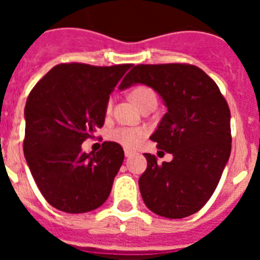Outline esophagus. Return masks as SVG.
I'll list each match as a JSON object with an SVG mask.
<instances>
[{
    "label": "esophagus",
    "instance_id": "obj_1",
    "mask_svg": "<svg viewBox=\"0 0 260 260\" xmlns=\"http://www.w3.org/2000/svg\"><path fill=\"white\" fill-rule=\"evenodd\" d=\"M133 155H134V152H133V151L125 150V156H126V157H132Z\"/></svg>",
    "mask_w": 260,
    "mask_h": 260
}]
</instances>
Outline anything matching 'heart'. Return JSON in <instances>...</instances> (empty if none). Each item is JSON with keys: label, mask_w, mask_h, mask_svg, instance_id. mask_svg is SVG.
Listing matches in <instances>:
<instances>
[{"label": "heart", "mask_w": 260, "mask_h": 260, "mask_svg": "<svg viewBox=\"0 0 260 260\" xmlns=\"http://www.w3.org/2000/svg\"><path fill=\"white\" fill-rule=\"evenodd\" d=\"M130 98L133 102L138 105V107L143 109L146 105L148 104H157V96H156L155 91L151 87L146 86V84H138L130 92ZM113 96H110L107 102V107L105 110L107 113H110L113 109ZM147 135L146 128L143 127H126V126H119V127L110 130L108 138L110 141L116 142V143L121 144L125 148H135L142 143L144 137Z\"/></svg>", "instance_id": "heart-1"}]
</instances>
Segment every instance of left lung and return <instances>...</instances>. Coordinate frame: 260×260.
<instances>
[{
	"label": "left lung",
	"mask_w": 260,
	"mask_h": 260,
	"mask_svg": "<svg viewBox=\"0 0 260 260\" xmlns=\"http://www.w3.org/2000/svg\"><path fill=\"white\" fill-rule=\"evenodd\" d=\"M152 87L168 112L151 139L173 155L158 164L144 153L147 169L139 178L144 203L153 213L182 219L198 212L217 187L232 150L231 110L217 84L190 63L137 65L119 84Z\"/></svg>",
	"instance_id": "obj_1"
}]
</instances>
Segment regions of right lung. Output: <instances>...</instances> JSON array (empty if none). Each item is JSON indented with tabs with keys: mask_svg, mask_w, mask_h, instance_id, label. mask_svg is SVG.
<instances>
[{
	"mask_svg": "<svg viewBox=\"0 0 260 260\" xmlns=\"http://www.w3.org/2000/svg\"><path fill=\"white\" fill-rule=\"evenodd\" d=\"M130 66L59 63L31 89L23 151L39 190L57 210L88 212L109 197L122 147L104 142L100 151L86 153L82 143L103 127L110 92Z\"/></svg>",
	"mask_w": 260,
	"mask_h": 260,
	"instance_id": "obj_1",
	"label": "right lung"
}]
</instances>
